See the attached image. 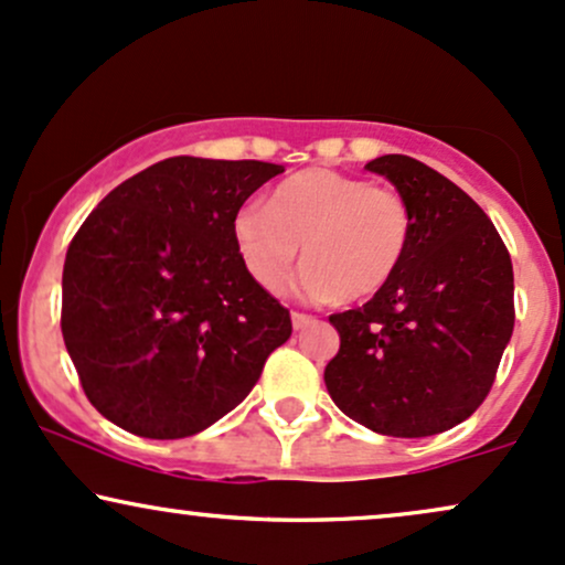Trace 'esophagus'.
Here are the masks:
<instances>
[{
  "label": "esophagus",
  "instance_id": "34e87169",
  "mask_svg": "<svg viewBox=\"0 0 565 565\" xmlns=\"http://www.w3.org/2000/svg\"><path fill=\"white\" fill-rule=\"evenodd\" d=\"M316 323V316H310V312H300V310H291V326L295 329H305V326Z\"/></svg>",
  "mask_w": 565,
  "mask_h": 565
}]
</instances>
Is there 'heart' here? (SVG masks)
Instances as JSON below:
<instances>
[{"instance_id": "heart-1", "label": "heart", "mask_w": 565, "mask_h": 565, "mask_svg": "<svg viewBox=\"0 0 565 565\" xmlns=\"http://www.w3.org/2000/svg\"><path fill=\"white\" fill-rule=\"evenodd\" d=\"M413 239L405 194L329 168L278 183L268 207L234 215V242L249 276L276 291L300 257L297 289L308 300H369L397 276Z\"/></svg>"}]
</instances>
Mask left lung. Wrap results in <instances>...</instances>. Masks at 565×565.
<instances>
[{
    "instance_id": "left-lung-1",
    "label": "left lung",
    "mask_w": 565,
    "mask_h": 565,
    "mask_svg": "<svg viewBox=\"0 0 565 565\" xmlns=\"http://www.w3.org/2000/svg\"><path fill=\"white\" fill-rule=\"evenodd\" d=\"M369 171L405 194L413 239L397 276L363 308L334 312L323 371L339 411L386 437H431L471 416L511 342L513 263L484 210L450 179L384 154Z\"/></svg>"
}]
</instances>
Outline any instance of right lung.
I'll use <instances>...</instances> for the list:
<instances>
[{
    "mask_svg": "<svg viewBox=\"0 0 565 565\" xmlns=\"http://www.w3.org/2000/svg\"><path fill=\"white\" fill-rule=\"evenodd\" d=\"M278 173L179 154L115 186L81 223L60 326L88 403L115 426L192 437L247 397L289 339V310L234 242V215Z\"/></svg>",
    "mask_w": 565,
    "mask_h": 565,
    "instance_id": "right-lung-1",
    "label": "right lung"
}]
</instances>
